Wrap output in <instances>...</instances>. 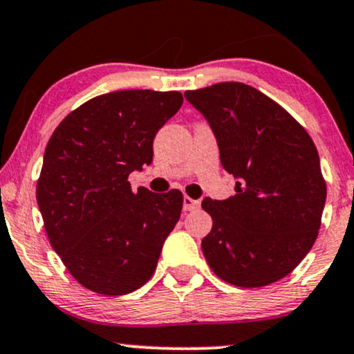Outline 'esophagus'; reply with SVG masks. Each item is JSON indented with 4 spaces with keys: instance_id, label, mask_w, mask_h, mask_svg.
I'll use <instances>...</instances> for the list:
<instances>
[{
    "instance_id": "obj_1",
    "label": "esophagus",
    "mask_w": 354,
    "mask_h": 354,
    "mask_svg": "<svg viewBox=\"0 0 354 354\" xmlns=\"http://www.w3.org/2000/svg\"><path fill=\"white\" fill-rule=\"evenodd\" d=\"M199 206H201V203H199L198 199L189 198V196H185V198H183V209L185 211H194L198 209Z\"/></svg>"
}]
</instances>
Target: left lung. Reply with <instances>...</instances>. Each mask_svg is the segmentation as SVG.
Wrapping results in <instances>:
<instances>
[{
	"label": "left lung",
	"mask_w": 354,
	"mask_h": 354,
	"mask_svg": "<svg viewBox=\"0 0 354 354\" xmlns=\"http://www.w3.org/2000/svg\"><path fill=\"white\" fill-rule=\"evenodd\" d=\"M209 122L221 163L237 178L225 201L206 198L212 218L201 249L219 279L242 288L283 279L320 231L326 183L312 136L283 107L242 82L186 91Z\"/></svg>",
	"instance_id": "8db88e82"
}]
</instances>
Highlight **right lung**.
Instances as JSON below:
<instances>
[{"mask_svg":"<svg viewBox=\"0 0 354 354\" xmlns=\"http://www.w3.org/2000/svg\"><path fill=\"white\" fill-rule=\"evenodd\" d=\"M181 92L93 97L50 135L36 186L50 245L82 287L125 295L147 283L180 219L183 193L131 191L129 174L153 160V138Z\"/></svg>","mask_w":354,"mask_h":354,"instance_id":"1","label":"right lung"}]
</instances>
